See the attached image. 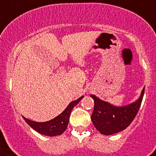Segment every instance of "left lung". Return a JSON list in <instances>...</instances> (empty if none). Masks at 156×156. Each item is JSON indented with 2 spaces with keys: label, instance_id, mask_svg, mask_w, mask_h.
Instances as JSON below:
<instances>
[{
  "label": "left lung",
  "instance_id": "1",
  "mask_svg": "<svg viewBox=\"0 0 156 156\" xmlns=\"http://www.w3.org/2000/svg\"><path fill=\"white\" fill-rule=\"evenodd\" d=\"M143 88L137 101L123 107H116L90 95L95 102L91 121L100 133L111 135L126 129L138 113L144 95Z\"/></svg>",
  "mask_w": 156,
  "mask_h": 156
}]
</instances>
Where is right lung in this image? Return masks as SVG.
Returning <instances> with one entry per match:
<instances>
[{"label": "right lung", "mask_w": 156, "mask_h": 156, "mask_svg": "<svg viewBox=\"0 0 156 156\" xmlns=\"http://www.w3.org/2000/svg\"><path fill=\"white\" fill-rule=\"evenodd\" d=\"M83 98V96H81L78 100L72 101L67 106V108L62 112V113L58 115L52 120H50V121H46V122H36V121H30V120L26 118L24 116H23V118H24L26 122L33 129L37 131L38 133L44 134V135L51 136V137L52 136L60 135L66 130L67 126H68L69 116H70L72 109L74 108L75 105L78 104V102Z\"/></svg>", "instance_id": "add662e5"}]
</instances>
